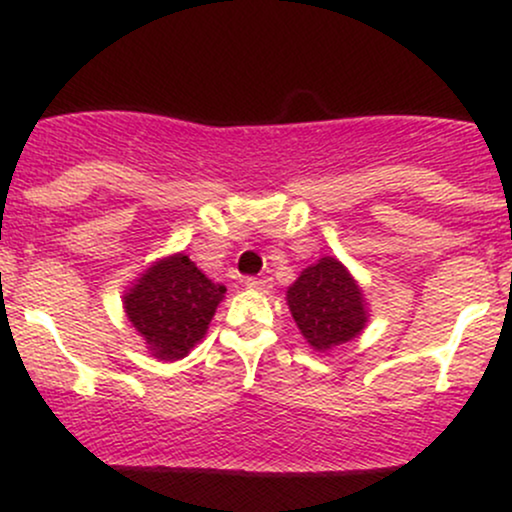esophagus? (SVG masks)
Here are the masks:
<instances>
[{
	"label": "esophagus",
	"mask_w": 512,
	"mask_h": 512,
	"mask_svg": "<svg viewBox=\"0 0 512 512\" xmlns=\"http://www.w3.org/2000/svg\"><path fill=\"white\" fill-rule=\"evenodd\" d=\"M245 286L252 291L267 293L269 289H272V279H267V276H260V279H257V276H250V279H245Z\"/></svg>",
	"instance_id": "34e87169"
}]
</instances>
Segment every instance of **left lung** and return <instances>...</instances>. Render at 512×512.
<instances>
[{"label":"left lung","mask_w":512,"mask_h":512,"mask_svg":"<svg viewBox=\"0 0 512 512\" xmlns=\"http://www.w3.org/2000/svg\"><path fill=\"white\" fill-rule=\"evenodd\" d=\"M286 305L305 342L320 354L356 339L370 317L361 284L330 255L298 274L286 289Z\"/></svg>","instance_id":"1"}]
</instances>
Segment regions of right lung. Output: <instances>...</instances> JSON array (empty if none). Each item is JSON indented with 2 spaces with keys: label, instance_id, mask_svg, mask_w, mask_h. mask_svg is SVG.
Returning <instances> with one entry per match:
<instances>
[{
  "label": "right lung",
  "instance_id": "add662e5",
  "mask_svg": "<svg viewBox=\"0 0 512 512\" xmlns=\"http://www.w3.org/2000/svg\"><path fill=\"white\" fill-rule=\"evenodd\" d=\"M223 293L226 286L214 284L190 255L173 252L127 286L122 308L151 356L178 361L204 339Z\"/></svg>",
  "mask_w": 512,
  "mask_h": 512
}]
</instances>
